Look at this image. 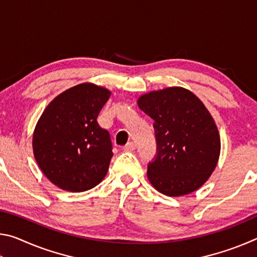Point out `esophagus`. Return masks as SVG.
<instances>
[{
  "mask_svg": "<svg viewBox=\"0 0 257 257\" xmlns=\"http://www.w3.org/2000/svg\"><path fill=\"white\" fill-rule=\"evenodd\" d=\"M135 149H136V146H135V144H134L133 142H129L128 144L123 147V150L127 151V152H132V151H134Z\"/></svg>",
  "mask_w": 257,
  "mask_h": 257,
  "instance_id": "1",
  "label": "esophagus"
}]
</instances>
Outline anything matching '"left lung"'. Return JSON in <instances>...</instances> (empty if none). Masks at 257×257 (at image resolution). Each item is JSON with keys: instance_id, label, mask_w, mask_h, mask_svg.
Listing matches in <instances>:
<instances>
[{"instance_id": "left-lung-1", "label": "left lung", "mask_w": 257, "mask_h": 257, "mask_svg": "<svg viewBox=\"0 0 257 257\" xmlns=\"http://www.w3.org/2000/svg\"><path fill=\"white\" fill-rule=\"evenodd\" d=\"M142 111L154 120L158 156L147 178L159 193L180 197L205 184L221 151L217 125L204 103L184 87H167L143 94Z\"/></svg>"}]
</instances>
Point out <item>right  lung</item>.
<instances>
[{
  "label": "right lung",
  "mask_w": 257,
  "mask_h": 257,
  "mask_svg": "<svg viewBox=\"0 0 257 257\" xmlns=\"http://www.w3.org/2000/svg\"><path fill=\"white\" fill-rule=\"evenodd\" d=\"M111 90L82 82L49 103L33 133V153L38 167L60 189L80 193L94 188L110 167L112 143L97 116Z\"/></svg>",
  "instance_id": "obj_1"
}]
</instances>
